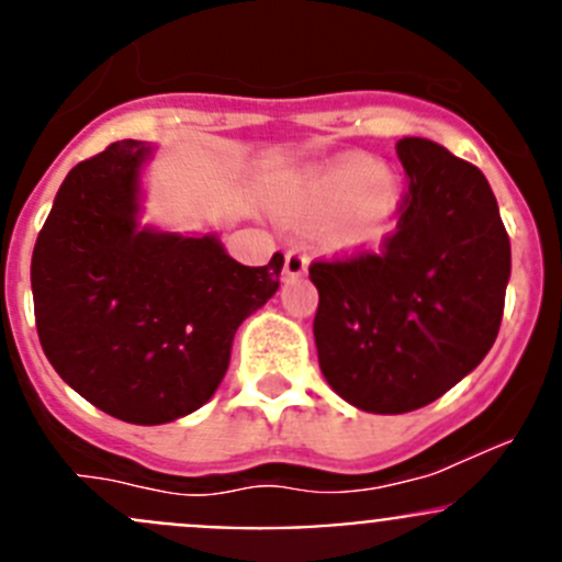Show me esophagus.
Returning <instances> with one entry per match:
<instances>
[{
	"label": "esophagus",
	"instance_id": "obj_1",
	"mask_svg": "<svg viewBox=\"0 0 562 562\" xmlns=\"http://www.w3.org/2000/svg\"><path fill=\"white\" fill-rule=\"evenodd\" d=\"M307 266H310V258H307V252H304L302 247L288 249V252H285V277L296 280V277L307 274Z\"/></svg>",
	"mask_w": 562,
	"mask_h": 562
}]
</instances>
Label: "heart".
<instances>
[{"label":"heart","mask_w":562,"mask_h":562,"mask_svg":"<svg viewBox=\"0 0 562 562\" xmlns=\"http://www.w3.org/2000/svg\"><path fill=\"white\" fill-rule=\"evenodd\" d=\"M402 206V184L394 171L378 168L364 155H345L315 168L288 198V217L296 223L328 225L334 252H364L381 247L394 231Z\"/></svg>","instance_id":"b5f03b06"}]
</instances>
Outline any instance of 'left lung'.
<instances>
[{"instance_id":"left-lung-1","label":"left lung","mask_w":562,"mask_h":562,"mask_svg":"<svg viewBox=\"0 0 562 562\" xmlns=\"http://www.w3.org/2000/svg\"><path fill=\"white\" fill-rule=\"evenodd\" d=\"M407 173L381 252L315 260L321 372L367 413H411L490 353L512 277V241L490 181L427 138L396 140Z\"/></svg>"}]
</instances>
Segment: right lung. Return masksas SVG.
Listing matches in <instances>:
<instances>
[{"instance_id": "1", "label": "right lung", "mask_w": 562, "mask_h": 562, "mask_svg": "<svg viewBox=\"0 0 562 562\" xmlns=\"http://www.w3.org/2000/svg\"><path fill=\"white\" fill-rule=\"evenodd\" d=\"M144 140H116L61 181L32 252L37 337L83 400L168 424L212 400L236 328L280 288L282 255L241 266L214 234L140 228Z\"/></svg>"}]
</instances>
